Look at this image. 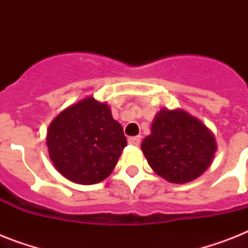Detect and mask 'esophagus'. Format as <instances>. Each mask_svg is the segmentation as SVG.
Returning <instances> with one entry per match:
<instances>
[{
  "label": "esophagus",
  "instance_id": "esophagus-1",
  "mask_svg": "<svg viewBox=\"0 0 248 248\" xmlns=\"http://www.w3.org/2000/svg\"><path fill=\"white\" fill-rule=\"evenodd\" d=\"M140 143H141V138L140 136H131V138H128V144H131V145L138 147V145H140Z\"/></svg>",
  "mask_w": 248,
  "mask_h": 248
}]
</instances>
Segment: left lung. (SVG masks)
Returning a JSON list of instances; mask_svg holds the SVG:
<instances>
[{"mask_svg":"<svg viewBox=\"0 0 248 248\" xmlns=\"http://www.w3.org/2000/svg\"><path fill=\"white\" fill-rule=\"evenodd\" d=\"M141 149L148 163L170 183L184 184L203 173L211 165L216 144L201 121L184 110L162 109L152 124V134Z\"/></svg>","mask_w":248,"mask_h":248,"instance_id":"left-lung-1","label":"left lung"}]
</instances>
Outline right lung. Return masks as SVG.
<instances>
[{"label":"right lung","mask_w":248,"mask_h":248,"mask_svg":"<svg viewBox=\"0 0 248 248\" xmlns=\"http://www.w3.org/2000/svg\"><path fill=\"white\" fill-rule=\"evenodd\" d=\"M50 158L64 177L83 185L108 177L127 145L122 126L110 109L93 97L67 108L47 131Z\"/></svg>","instance_id":"obj_1"}]
</instances>
